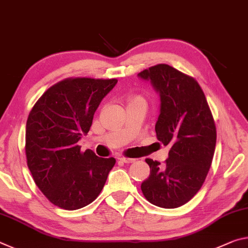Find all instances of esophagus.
Listing matches in <instances>:
<instances>
[{
    "label": "esophagus",
    "mask_w": 248,
    "mask_h": 248,
    "mask_svg": "<svg viewBox=\"0 0 248 248\" xmlns=\"http://www.w3.org/2000/svg\"><path fill=\"white\" fill-rule=\"evenodd\" d=\"M120 161H122V162H125V164H132V162L135 161V159H133V158L121 157V158H120Z\"/></svg>",
    "instance_id": "34e87169"
}]
</instances>
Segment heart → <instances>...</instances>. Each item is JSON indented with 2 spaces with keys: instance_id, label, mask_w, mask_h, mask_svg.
Here are the masks:
<instances>
[{
  "instance_id": "obj_1",
  "label": "heart",
  "mask_w": 248,
  "mask_h": 248,
  "mask_svg": "<svg viewBox=\"0 0 248 248\" xmlns=\"http://www.w3.org/2000/svg\"><path fill=\"white\" fill-rule=\"evenodd\" d=\"M136 100H143V99H141L140 96H135V97H133V99H132V101H136Z\"/></svg>"
}]
</instances>
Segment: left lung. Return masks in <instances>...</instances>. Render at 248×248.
Masks as SVG:
<instances>
[{
    "label": "left lung",
    "mask_w": 248,
    "mask_h": 248,
    "mask_svg": "<svg viewBox=\"0 0 248 248\" xmlns=\"http://www.w3.org/2000/svg\"><path fill=\"white\" fill-rule=\"evenodd\" d=\"M160 96L157 139L170 151L165 165L147 158L151 174L141 184L145 198L157 206L174 209L186 204L203 185L212 164L217 128L199 83L168 64L140 72Z\"/></svg>",
    "instance_id": "8db88e82"
}]
</instances>
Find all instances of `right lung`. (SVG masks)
<instances>
[{"label":"right lung","instance_id":"obj_1","mask_svg":"<svg viewBox=\"0 0 248 248\" xmlns=\"http://www.w3.org/2000/svg\"><path fill=\"white\" fill-rule=\"evenodd\" d=\"M116 79H66L40 96L28 115L25 152L35 184L51 203L66 210L90 204L102 191L115 159L81 153L101 101Z\"/></svg>","mask_w":248,"mask_h":248}]
</instances>
